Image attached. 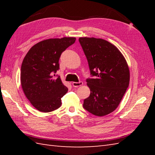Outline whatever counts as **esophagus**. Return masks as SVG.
I'll return each instance as SVG.
<instances>
[{"instance_id":"34e87169","label":"esophagus","mask_w":155,"mask_h":155,"mask_svg":"<svg viewBox=\"0 0 155 155\" xmlns=\"http://www.w3.org/2000/svg\"><path fill=\"white\" fill-rule=\"evenodd\" d=\"M72 84L74 87H78L82 86V85L83 84V82H78V83H77V82H73Z\"/></svg>"}]
</instances>
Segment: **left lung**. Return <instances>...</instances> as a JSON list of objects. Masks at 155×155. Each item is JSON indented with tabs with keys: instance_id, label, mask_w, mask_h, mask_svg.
Instances as JSON below:
<instances>
[{
	"instance_id": "8db88e82",
	"label": "left lung",
	"mask_w": 155,
	"mask_h": 155,
	"mask_svg": "<svg viewBox=\"0 0 155 155\" xmlns=\"http://www.w3.org/2000/svg\"><path fill=\"white\" fill-rule=\"evenodd\" d=\"M87 58L91 74L87 79L90 96L84 100L83 107L89 113L103 117L119 105L129 84L130 72L120 51L102 38L78 39Z\"/></svg>"
}]
</instances>
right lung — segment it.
<instances>
[{
  "label": "right lung",
  "instance_id": "right-lung-1",
  "mask_svg": "<svg viewBox=\"0 0 155 155\" xmlns=\"http://www.w3.org/2000/svg\"><path fill=\"white\" fill-rule=\"evenodd\" d=\"M76 38H49L35 45L23 59L21 83L26 97L35 108L48 113L61 106L68 88L55 73L62 52L74 43Z\"/></svg>",
  "mask_w": 155,
  "mask_h": 155
}]
</instances>
